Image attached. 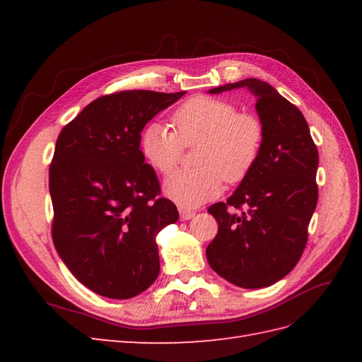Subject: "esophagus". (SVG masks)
<instances>
[{
	"mask_svg": "<svg viewBox=\"0 0 362 362\" xmlns=\"http://www.w3.org/2000/svg\"><path fill=\"white\" fill-rule=\"evenodd\" d=\"M194 211H192V210H185V208H180V217H181V221H190L192 217H194Z\"/></svg>",
	"mask_w": 362,
	"mask_h": 362,
	"instance_id": "esophagus-1",
	"label": "esophagus"
}]
</instances>
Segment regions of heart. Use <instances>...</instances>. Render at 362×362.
Masks as SVG:
<instances>
[{"instance_id":"heart-1","label":"heart","mask_w":362,"mask_h":362,"mask_svg":"<svg viewBox=\"0 0 362 362\" xmlns=\"http://www.w3.org/2000/svg\"><path fill=\"white\" fill-rule=\"evenodd\" d=\"M173 127L152 120L141 129L139 146L149 166L166 175L182 154L184 146L196 148V169H182L164 181V193L182 208L198 206L217 198L223 178L242 181L259 157L264 129L259 120L237 113L233 103L221 98L194 96L173 113Z\"/></svg>"}]
</instances>
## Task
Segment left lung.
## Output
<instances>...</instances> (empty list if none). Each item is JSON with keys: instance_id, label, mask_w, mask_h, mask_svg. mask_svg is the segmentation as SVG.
Segmentation results:
<instances>
[{"instance_id": "obj_1", "label": "left lung", "mask_w": 362, "mask_h": 362, "mask_svg": "<svg viewBox=\"0 0 362 362\" xmlns=\"http://www.w3.org/2000/svg\"><path fill=\"white\" fill-rule=\"evenodd\" d=\"M240 87L257 98L264 139L255 166L233 196L208 208L218 231L206 247V259L234 286L262 288L288 275L303 254L319 198V152L299 108L269 83L246 78L210 93Z\"/></svg>"}]
</instances>
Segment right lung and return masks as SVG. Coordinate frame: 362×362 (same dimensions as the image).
Returning <instances> with one entry per match:
<instances>
[{
    "mask_svg": "<svg viewBox=\"0 0 362 362\" xmlns=\"http://www.w3.org/2000/svg\"><path fill=\"white\" fill-rule=\"evenodd\" d=\"M184 93L101 96L57 137L49 166L52 242L72 275L104 298H134L160 273L156 237L178 221V210L160 196L139 139Z\"/></svg>",
    "mask_w": 362,
    "mask_h": 362,
    "instance_id": "add662e5",
    "label": "right lung"
}]
</instances>
